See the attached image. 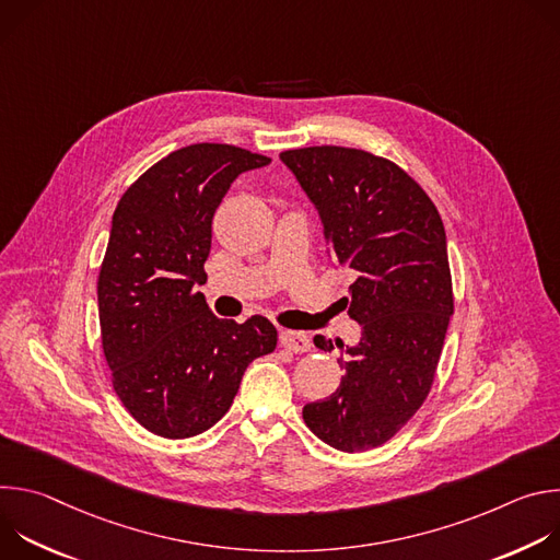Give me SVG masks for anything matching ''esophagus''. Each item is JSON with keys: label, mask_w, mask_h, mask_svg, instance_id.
Here are the masks:
<instances>
[{"label": "esophagus", "mask_w": 560, "mask_h": 560, "mask_svg": "<svg viewBox=\"0 0 560 560\" xmlns=\"http://www.w3.org/2000/svg\"><path fill=\"white\" fill-rule=\"evenodd\" d=\"M279 341L285 350H292V352H307L312 346L310 337L305 332H296V330H281Z\"/></svg>", "instance_id": "1"}]
</instances>
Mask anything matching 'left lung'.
<instances>
[{"label":"left lung","instance_id":"left-lung-1","mask_svg":"<svg viewBox=\"0 0 560 560\" xmlns=\"http://www.w3.org/2000/svg\"><path fill=\"white\" fill-rule=\"evenodd\" d=\"M279 156L318 210L328 255L357 275L348 314L361 339L339 359V387L307 404L303 421L335 450L365 452L401 430L434 383L454 312L445 228L425 190L385 156L343 145ZM314 346L335 350L322 335Z\"/></svg>","mask_w":560,"mask_h":560}]
</instances>
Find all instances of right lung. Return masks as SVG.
<instances>
[{
  "label": "right lung",
  "instance_id": "1",
  "mask_svg": "<svg viewBox=\"0 0 560 560\" xmlns=\"http://www.w3.org/2000/svg\"><path fill=\"white\" fill-rule=\"evenodd\" d=\"M268 164L246 148L192 143L150 166L115 208L97 281L102 346L124 408L156 436L212 428L246 368L277 348L266 316L219 318L197 292L214 210L238 175Z\"/></svg>",
  "mask_w": 560,
  "mask_h": 560
}]
</instances>
